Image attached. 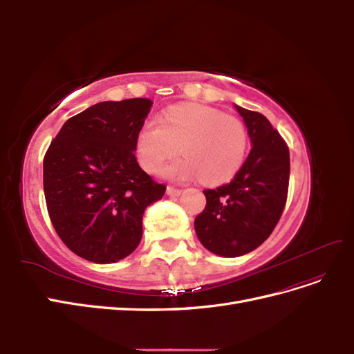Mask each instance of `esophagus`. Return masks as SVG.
<instances>
[{
    "label": "esophagus",
    "instance_id": "34e87169",
    "mask_svg": "<svg viewBox=\"0 0 354 354\" xmlns=\"http://www.w3.org/2000/svg\"><path fill=\"white\" fill-rule=\"evenodd\" d=\"M167 195L168 196H180L181 195V189H176L173 186L167 187Z\"/></svg>",
    "mask_w": 354,
    "mask_h": 354
}]
</instances>
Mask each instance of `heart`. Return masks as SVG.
Instances as JSON below:
<instances>
[{
  "mask_svg": "<svg viewBox=\"0 0 354 354\" xmlns=\"http://www.w3.org/2000/svg\"><path fill=\"white\" fill-rule=\"evenodd\" d=\"M180 152L183 159L164 174L176 181L196 177L205 185H221L238 173L248 151V133L236 116L202 104L168 108L160 120L147 121L136 137V153L143 169L158 173Z\"/></svg>",
  "mask_w": 354,
  "mask_h": 354,
  "instance_id": "obj_1",
  "label": "heart"
}]
</instances>
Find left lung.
Listing matches in <instances>:
<instances>
[{"instance_id":"obj_1","label":"left lung","mask_w":354,"mask_h":354,"mask_svg":"<svg viewBox=\"0 0 354 354\" xmlns=\"http://www.w3.org/2000/svg\"><path fill=\"white\" fill-rule=\"evenodd\" d=\"M251 138V152L230 183L203 190L207 205L195 218L201 243L212 254L241 257L270 236L286 203L289 149L259 112L234 104Z\"/></svg>"}]
</instances>
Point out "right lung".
<instances>
[{"label":"right lung","instance_id":"1","mask_svg":"<svg viewBox=\"0 0 354 354\" xmlns=\"http://www.w3.org/2000/svg\"><path fill=\"white\" fill-rule=\"evenodd\" d=\"M152 104L127 99L90 106L63 124L44 156L50 220L85 260L109 264L130 255L142 241L145 209L165 194L134 155Z\"/></svg>","mask_w":354,"mask_h":354}]
</instances>
